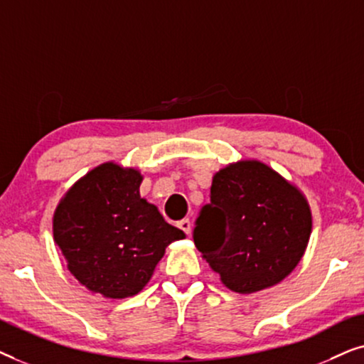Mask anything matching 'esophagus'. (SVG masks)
<instances>
[{"label": "esophagus", "mask_w": 364, "mask_h": 364, "mask_svg": "<svg viewBox=\"0 0 364 364\" xmlns=\"http://www.w3.org/2000/svg\"><path fill=\"white\" fill-rule=\"evenodd\" d=\"M177 227L181 228V230L186 232L187 235L191 233V220H188V218H182L181 222H177Z\"/></svg>", "instance_id": "esophagus-1"}]
</instances>
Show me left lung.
Wrapping results in <instances>:
<instances>
[{
	"instance_id": "left-lung-1",
	"label": "left lung",
	"mask_w": 364,
	"mask_h": 364,
	"mask_svg": "<svg viewBox=\"0 0 364 364\" xmlns=\"http://www.w3.org/2000/svg\"><path fill=\"white\" fill-rule=\"evenodd\" d=\"M311 233L306 198L260 161H238L212 178L193 242L232 291L277 285L301 260Z\"/></svg>"
}]
</instances>
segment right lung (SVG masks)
Wrapping results in <instances>:
<instances>
[{
	"label": "right lung",
	"mask_w": 364,
	"mask_h": 364,
	"mask_svg": "<svg viewBox=\"0 0 364 364\" xmlns=\"http://www.w3.org/2000/svg\"><path fill=\"white\" fill-rule=\"evenodd\" d=\"M137 168L106 162L74 183L53 217L54 242L68 270L106 298L137 295L173 240L186 233L141 197Z\"/></svg>",
	"instance_id": "right-lung-1"
}]
</instances>
